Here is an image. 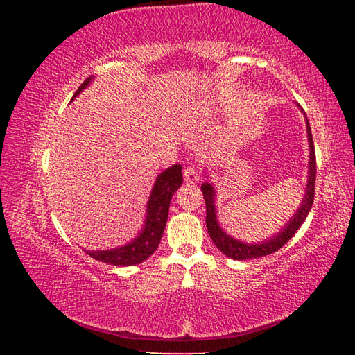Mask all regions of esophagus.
Segmentation results:
<instances>
[{"label": "esophagus", "instance_id": "obj_1", "mask_svg": "<svg viewBox=\"0 0 355 355\" xmlns=\"http://www.w3.org/2000/svg\"><path fill=\"white\" fill-rule=\"evenodd\" d=\"M183 177H184V182L187 184H195L200 182V172L195 168H192V166H187V168H184Z\"/></svg>", "mask_w": 355, "mask_h": 355}]
</instances>
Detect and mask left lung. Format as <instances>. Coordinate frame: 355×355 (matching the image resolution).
<instances>
[{
  "label": "left lung",
  "mask_w": 355,
  "mask_h": 355,
  "mask_svg": "<svg viewBox=\"0 0 355 355\" xmlns=\"http://www.w3.org/2000/svg\"><path fill=\"white\" fill-rule=\"evenodd\" d=\"M300 107V105H297ZM306 117V116H305ZM306 134H308V143H310V163H308V182L305 189V197L300 202V207L297 212L293 215L291 220L286 223L281 232H277L275 236H271L268 241H263L259 244H247L243 241H238L227 235L218 224L216 220V207H215V187L210 183H202L201 191L202 197L206 201V224L207 232L210 238H212L214 244L220 252H223L225 256H229L232 259L244 261V259H253V258H262L277 252L279 248L285 245L288 241L294 236V233L299 230L300 225L306 220L308 214H310L313 200H314V184H315V153L313 145V135L311 128L306 119Z\"/></svg>",
  "instance_id": "8db88e82"
}]
</instances>
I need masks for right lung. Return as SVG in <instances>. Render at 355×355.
<instances>
[{
	"mask_svg": "<svg viewBox=\"0 0 355 355\" xmlns=\"http://www.w3.org/2000/svg\"><path fill=\"white\" fill-rule=\"evenodd\" d=\"M93 76L85 79L78 92L74 93L73 99L76 97L82 89H85L92 84ZM183 183V173L182 166L173 164L171 168L163 171L160 175L157 177L153 192L149 195L148 205H146V220L143 225L141 232L137 238H134L131 243L125 244L123 247L110 248V250H85L92 258L111 263V266L119 267H128L135 266L145 259H148L153 254L160 239L163 236V232L166 227V221H168L169 214V205L172 195L177 192V189Z\"/></svg>",
	"mask_w": 355,
	"mask_h": 355,
	"instance_id": "1",
	"label": "right lung"
}]
</instances>
